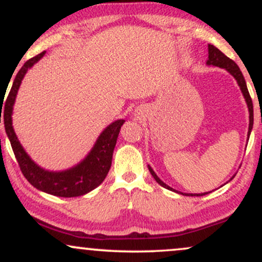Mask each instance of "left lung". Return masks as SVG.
Masks as SVG:
<instances>
[{"label": "left lung", "instance_id": "left-lung-1", "mask_svg": "<svg viewBox=\"0 0 262 262\" xmlns=\"http://www.w3.org/2000/svg\"><path fill=\"white\" fill-rule=\"evenodd\" d=\"M206 64L209 65V66H217V68L225 69V70H227L228 73H229L231 76H233L234 79L236 80L237 85H239L240 90H242L243 96H244V98H245L246 104H248V110H249L248 138H249V137H250V133H251L252 124H254V108H252V101H251V97H250V93H249V91H248V86H246L245 79H244V76H243L242 71H240L239 66H237L235 62L233 61V60L228 58V56H225L224 54L218 49V48H215L214 45H210V44H208V60H207ZM148 167H149L150 173H151L152 177L155 179V181L158 182L160 186H162V187L170 189V191L177 192V193H181V194H183V196H185V194H186V196H204V194L209 193V192H204V193H182V192L176 191V189L170 187L169 185H166L165 182H162L161 180L158 177V175L155 173V171L151 169V166H150V165H148ZM234 176H235V175H234ZM234 176L231 177L230 180H233ZM230 180H229V181H230ZM229 181H228V182H229Z\"/></svg>", "mask_w": 262, "mask_h": 262}]
</instances>
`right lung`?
Here are the masks:
<instances>
[{"label": "right lung", "instance_id": "1", "mask_svg": "<svg viewBox=\"0 0 262 262\" xmlns=\"http://www.w3.org/2000/svg\"><path fill=\"white\" fill-rule=\"evenodd\" d=\"M44 54L45 52L38 54L37 56L25 62V65L20 68V70L14 77L7 100L4 102L2 101L4 97H2V100L0 98V123L1 113L4 111L6 134L11 141V146L13 149L20 171L32 186H34L39 191L58 197L83 196V194L95 189L97 186H100L106 179L108 171L111 169V165H112L113 150L116 146L117 138H118L119 130H121V127L125 121L124 119H118V121L111 123L97 138L95 145H93L91 151L86 155V158L70 169L64 171H49L35 164L31 159V156L27 154L26 150L23 149L22 144L19 143L16 133H14L13 125H12V113H13L17 92L19 90L20 83H22L23 77L35 62H38L43 58ZM2 104H5L4 108H2Z\"/></svg>", "mask_w": 262, "mask_h": 262}]
</instances>
